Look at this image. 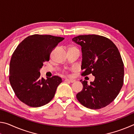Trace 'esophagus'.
Returning <instances> with one entry per match:
<instances>
[{
	"instance_id": "obj_1",
	"label": "esophagus",
	"mask_w": 134,
	"mask_h": 134,
	"mask_svg": "<svg viewBox=\"0 0 134 134\" xmlns=\"http://www.w3.org/2000/svg\"><path fill=\"white\" fill-rule=\"evenodd\" d=\"M65 81H69V82H71V83H74V82H75V81H76V80H74V79H66L65 80Z\"/></svg>"
}]
</instances>
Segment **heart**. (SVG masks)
Instances as JSON below:
<instances>
[{"label":"heart","mask_w":134,"mask_h":134,"mask_svg":"<svg viewBox=\"0 0 134 134\" xmlns=\"http://www.w3.org/2000/svg\"><path fill=\"white\" fill-rule=\"evenodd\" d=\"M75 48H75V47H70V48H69V49H75Z\"/></svg>","instance_id":"b5f03b06"}]
</instances>
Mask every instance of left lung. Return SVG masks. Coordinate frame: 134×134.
I'll list each match as a JSON object with an SVG mask.
<instances>
[{
    "mask_svg": "<svg viewBox=\"0 0 134 134\" xmlns=\"http://www.w3.org/2000/svg\"><path fill=\"white\" fill-rule=\"evenodd\" d=\"M72 41L81 47V76L92 74L95 77L90 85L80 80L83 87L77 99L91 109L105 107L114 100L123 86L124 63L118 49L109 38L98 35H79Z\"/></svg>",
    "mask_w": 134,
    "mask_h": 134,
    "instance_id": "left-lung-1",
    "label": "left lung"
}]
</instances>
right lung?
<instances>
[{"label": "right lung", "instance_id": "1", "mask_svg": "<svg viewBox=\"0 0 134 134\" xmlns=\"http://www.w3.org/2000/svg\"><path fill=\"white\" fill-rule=\"evenodd\" d=\"M64 38L50 35L34 34L22 41L13 52L9 66V81L22 102L37 108L49 103L62 82L57 76L40 77L43 63L49 60L53 49Z\"/></svg>", "mask_w": 134, "mask_h": 134}]
</instances>
